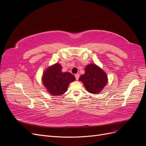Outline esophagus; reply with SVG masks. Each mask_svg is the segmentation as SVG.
Returning <instances> with one entry per match:
<instances>
[{"label": "esophagus", "mask_w": 146, "mask_h": 146, "mask_svg": "<svg viewBox=\"0 0 146 146\" xmlns=\"http://www.w3.org/2000/svg\"><path fill=\"white\" fill-rule=\"evenodd\" d=\"M79 77H80V75H79L78 74H77L75 75V77H76V80H78Z\"/></svg>", "instance_id": "obj_1"}]
</instances>
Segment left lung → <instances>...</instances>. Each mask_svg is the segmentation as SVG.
Wrapping results in <instances>:
<instances>
[{
	"instance_id": "8db88e82",
	"label": "left lung",
	"mask_w": 146,
	"mask_h": 146,
	"mask_svg": "<svg viewBox=\"0 0 146 146\" xmlns=\"http://www.w3.org/2000/svg\"><path fill=\"white\" fill-rule=\"evenodd\" d=\"M85 73L82 75L79 80L82 81L86 90L92 94H98L107 83V76L104 70L95 64L86 66Z\"/></svg>"
}]
</instances>
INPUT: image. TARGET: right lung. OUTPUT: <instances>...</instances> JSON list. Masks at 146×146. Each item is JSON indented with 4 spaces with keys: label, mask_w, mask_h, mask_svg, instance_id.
I'll list each match as a JSON object with an SVG mask.
<instances>
[{
    "label": "right lung",
    "mask_w": 146,
    "mask_h": 146,
    "mask_svg": "<svg viewBox=\"0 0 146 146\" xmlns=\"http://www.w3.org/2000/svg\"><path fill=\"white\" fill-rule=\"evenodd\" d=\"M61 66L56 63L46 69L42 76V82L48 92L53 96H60L67 91L69 84L75 77L68 72L61 71Z\"/></svg>",
    "instance_id": "right-lung-1"
}]
</instances>
